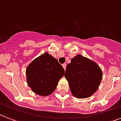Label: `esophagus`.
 Segmentation results:
<instances>
[{
    "label": "esophagus",
    "instance_id": "34e87169",
    "mask_svg": "<svg viewBox=\"0 0 121 121\" xmlns=\"http://www.w3.org/2000/svg\"><path fill=\"white\" fill-rule=\"evenodd\" d=\"M62 67H64V70L66 69V64H62Z\"/></svg>",
    "mask_w": 121,
    "mask_h": 121
}]
</instances>
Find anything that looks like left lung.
Returning <instances> with one entry per match:
<instances>
[{
  "label": "left lung",
  "instance_id": "left-lung-1",
  "mask_svg": "<svg viewBox=\"0 0 121 121\" xmlns=\"http://www.w3.org/2000/svg\"><path fill=\"white\" fill-rule=\"evenodd\" d=\"M68 64L64 77L68 81L72 94L79 99L94 94L103 77L100 67L92 60L77 54Z\"/></svg>",
  "mask_w": 121,
  "mask_h": 121
}]
</instances>
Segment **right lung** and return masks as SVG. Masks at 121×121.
I'll list each match as a JSON object with an SVG mask.
<instances>
[{"mask_svg":"<svg viewBox=\"0 0 121 121\" xmlns=\"http://www.w3.org/2000/svg\"><path fill=\"white\" fill-rule=\"evenodd\" d=\"M64 72L57 59L45 52L27 66V83L35 93L47 96L54 91L59 80L64 75Z\"/></svg>","mask_w":121,"mask_h":121,"instance_id":"obj_1","label":"right lung"}]
</instances>
